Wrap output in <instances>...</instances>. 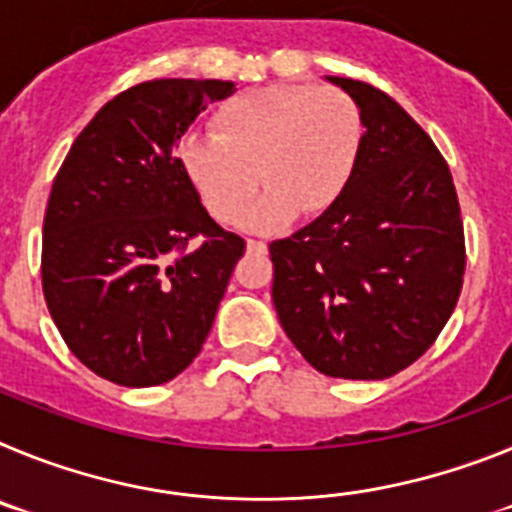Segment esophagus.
Segmentation results:
<instances>
[{
    "label": "esophagus",
    "mask_w": 512,
    "mask_h": 512,
    "mask_svg": "<svg viewBox=\"0 0 512 512\" xmlns=\"http://www.w3.org/2000/svg\"><path fill=\"white\" fill-rule=\"evenodd\" d=\"M248 251H259V253H264L266 251V243L264 241H256V238H248Z\"/></svg>",
    "instance_id": "1"
}]
</instances>
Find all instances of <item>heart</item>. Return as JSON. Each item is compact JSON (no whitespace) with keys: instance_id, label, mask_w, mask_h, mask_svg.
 I'll use <instances>...</instances> for the list:
<instances>
[{"instance_id":"heart-1","label":"heart","mask_w":512,"mask_h":512,"mask_svg":"<svg viewBox=\"0 0 512 512\" xmlns=\"http://www.w3.org/2000/svg\"><path fill=\"white\" fill-rule=\"evenodd\" d=\"M361 143L359 104L330 87H266L217 107L212 133L182 140L179 161L207 212L233 223L261 187L248 223L271 228L315 215L346 187Z\"/></svg>"}]
</instances>
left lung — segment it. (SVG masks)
<instances>
[{
  "instance_id": "8db88e82",
  "label": "left lung",
  "mask_w": 512,
  "mask_h": 512,
  "mask_svg": "<svg viewBox=\"0 0 512 512\" xmlns=\"http://www.w3.org/2000/svg\"><path fill=\"white\" fill-rule=\"evenodd\" d=\"M364 135L328 210L271 241V300L289 341L325 377L387 379L436 343L461 295L467 248L446 158L382 89L328 76Z\"/></svg>"
}]
</instances>
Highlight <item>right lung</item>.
<instances>
[{"mask_svg": "<svg viewBox=\"0 0 512 512\" xmlns=\"http://www.w3.org/2000/svg\"><path fill=\"white\" fill-rule=\"evenodd\" d=\"M233 81L156 79L104 104L53 179L40 277L71 354L122 387H156L202 351L241 235L207 215L174 148Z\"/></svg>", "mask_w": 512, "mask_h": 512, "instance_id": "right-lung-1", "label": "right lung"}]
</instances>
